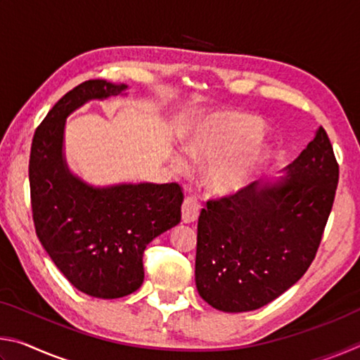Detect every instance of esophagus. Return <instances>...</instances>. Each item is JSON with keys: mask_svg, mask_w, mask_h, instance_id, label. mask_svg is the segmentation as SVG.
<instances>
[{"mask_svg": "<svg viewBox=\"0 0 360 360\" xmlns=\"http://www.w3.org/2000/svg\"><path fill=\"white\" fill-rule=\"evenodd\" d=\"M200 203L195 200L193 197H186L184 202H182V206H181V212H182V221H184L186 224H191V222H195L198 219V214H200Z\"/></svg>", "mask_w": 360, "mask_h": 360, "instance_id": "34e87169", "label": "esophagus"}]
</instances>
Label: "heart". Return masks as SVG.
I'll list each match as a JSON object with an SVG mask.
<instances>
[{"label": "heart", "mask_w": 360, "mask_h": 360, "mask_svg": "<svg viewBox=\"0 0 360 360\" xmlns=\"http://www.w3.org/2000/svg\"><path fill=\"white\" fill-rule=\"evenodd\" d=\"M265 131L264 122L240 112H216L200 120L188 133L186 148L193 160H215L240 145L243 148L212 163L206 173V184L217 195H233L249 186L265 165L270 155L266 146L248 144L259 139ZM247 146H245L244 144ZM176 169L184 172L187 163L174 155Z\"/></svg>", "instance_id": "1"}]
</instances>
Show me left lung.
<instances>
[{
	"mask_svg": "<svg viewBox=\"0 0 360 360\" xmlns=\"http://www.w3.org/2000/svg\"><path fill=\"white\" fill-rule=\"evenodd\" d=\"M278 184L251 182L206 202L198 217L195 283L225 313L252 311L284 294L316 257L338 186V162L319 127Z\"/></svg>",
	"mask_w": 360,
	"mask_h": 360,
	"instance_id": "8db88e82",
	"label": "left lung"
}]
</instances>
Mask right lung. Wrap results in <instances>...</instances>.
I'll return each mask as SVG.
<instances>
[{
  "mask_svg": "<svg viewBox=\"0 0 360 360\" xmlns=\"http://www.w3.org/2000/svg\"><path fill=\"white\" fill-rule=\"evenodd\" d=\"M125 89L103 79L79 84L47 112L30 152L36 235L65 278L96 298H119L139 289L146 246L181 222L184 200L176 182L94 188L66 168L62 152L66 117L85 101Z\"/></svg>",
  "mask_w": 360,
  "mask_h": 360,
  "instance_id": "right-lung-1",
  "label": "right lung"
}]
</instances>
